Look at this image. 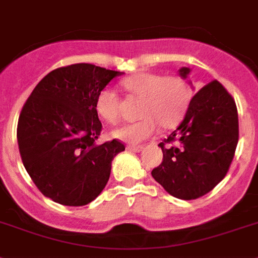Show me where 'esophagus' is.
<instances>
[{
	"label": "esophagus",
	"mask_w": 258,
	"mask_h": 258,
	"mask_svg": "<svg viewBox=\"0 0 258 258\" xmlns=\"http://www.w3.org/2000/svg\"><path fill=\"white\" fill-rule=\"evenodd\" d=\"M127 149L131 152H142L143 147L142 146H127Z\"/></svg>",
	"instance_id": "1"
}]
</instances>
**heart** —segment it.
<instances>
[{
    "label": "heart",
    "mask_w": 258,
    "mask_h": 258,
    "mask_svg": "<svg viewBox=\"0 0 258 258\" xmlns=\"http://www.w3.org/2000/svg\"><path fill=\"white\" fill-rule=\"evenodd\" d=\"M123 88L143 98L139 122L127 123L111 131L112 138L125 143H140L157 133L159 125L174 127L183 118L190 102V92L181 77L140 72L122 81ZM96 110L106 122L119 120L120 101L111 88H103L96 99Z\"/></svg>",
    "instance_id": "obj_1"
}]
</instances>
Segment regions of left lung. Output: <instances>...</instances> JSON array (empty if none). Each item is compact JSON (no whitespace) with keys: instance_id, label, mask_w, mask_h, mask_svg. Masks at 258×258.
<instances>
[{"instance_id":"obj_1","label":"left lung","mask_w":258,"mask_h":258,"mask_svg":"<svg viewBox=\"0 0 258 258\" xmlns=\"http://www.w3.org/2000/svg\"><path fill=\"white\" fill-rule=\"evenodd\" d=\"M178 73L182 79H187L190 68L182 67ZM237 140L236 103L215 80L192 97L183 120L165 140L176 141L177 146L159 144L164 157L152 170V177L176 198H199L226 177Z\"/></svg>"}]
</instances>
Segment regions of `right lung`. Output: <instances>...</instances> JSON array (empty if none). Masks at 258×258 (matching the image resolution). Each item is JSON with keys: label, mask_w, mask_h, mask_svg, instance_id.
Listing matches in <instances>:
<instances>
[{"label": "right lung", "mask_w": 258, "mask_h": 258, "mask_svg": "<svg viewBox=\"0 0 258 258\" xmlns=\"http://www.w3.org/2000/svg\"><path fill=\"white\" fill-rule=\"evenodd\" d=\"M123 72L80 62L44 76L26 101L17 139L23 165L43 196L64 206H84L102 192L111 162L124 146L97 144L102 123L98 93Z\"/></svg>", "instance_id": "obj_1"}]
</instances>
